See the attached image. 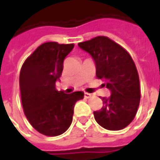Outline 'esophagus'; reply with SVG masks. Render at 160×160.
<instances>
[{
  "label": "esophagus",
  "mask_w": 160,
  "mask_h": 160,
  "mask_svg": "<svg viewBox=\"0 0 160 160\" xmlns=\"http://www.w3.org/2000/svg\"><path fill=\"white\" fill-rule=\"evenodd\" d=\"M91 96H92V94H91V93H88V92H84V98H86V99H89Z\"/></svg>",
  "instance_id": "1"
}]
</instances>
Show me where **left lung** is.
<instances>
[{"instance_id":"8db88e82","label":"left lung","mask_w":160,"mask_h":160,"mask_svg":"<svg viewBox=\"0 0 160 160\" xmlns=\"http://www.w3.org/2000/svg\"><path fill=\"white\" fill-rule=\"evenodd\" d=\"M78 46L93 58L96 77L110 91V97L102 98L103 107L93 112L96 122L110 131L125 128L134 118L141 99L138 72L132 57L106 36L79 42Z\"/></svg>"}]
</instances>
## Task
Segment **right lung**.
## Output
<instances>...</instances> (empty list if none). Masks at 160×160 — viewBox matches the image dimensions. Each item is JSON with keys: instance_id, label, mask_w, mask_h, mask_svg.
Masks as SVG:
<instances>
[{"instance_id": "add662e5", "label": "right lung", "mask_w": 160, "mask_h": 160, "mask_svg": "<svg viewBox=\"0 0 160 160\" xmlns=\"http://www.w3.org/2000/svg\"><path fill=\"white\" fill-rule=\"evenodd\" d=\"M74 44L56 42L42 43L28 57L19 75L21 101L25 115L36 131L57 136L70 126L74 107L83 98V92L65 93L56 89L63 70V61Z\"/></svg>"}]
</instances>
